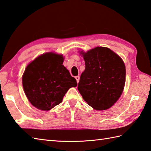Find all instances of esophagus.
I'll list each match as a JSON object with an SVG mask.
<instances>
[{"mask_svg": "<svg viewBox=\"0 0 151 151\" xmlns=\"http://www.w3.org/2000/svg\"><path fill=\"white\" fill-rule=\"evenodd\" d=\"M75 78H76V81H77V83H79V79H80V78H79V76H76L75 77Z\"/></svg>", "mask_w": 151, "mask_h": 151, "instance_id": "obj_1", "label": "esophagus"}]
</instances>
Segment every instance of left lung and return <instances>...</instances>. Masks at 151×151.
Segmentation results:
<instances>
[{
    "label": "left lung",
    "instance_id": "obj_1",
    "mask_svg": "<svg viewBox=\"0 0 151 151\" xmlns=\"http://www.w3.org/2000/svg\"><path fill=\"white\" fill-rule=\"evenodd\" d=\"M85 60V69L78 89L88 105L96 110L110 108L124 91L126 67L119 55L106 47L78 51Z\"/></svg>",
    "mask_w": 151,
    "mask_h": 151
}]
</instances>
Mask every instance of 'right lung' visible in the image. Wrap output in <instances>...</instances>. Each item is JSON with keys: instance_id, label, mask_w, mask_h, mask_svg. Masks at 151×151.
I'll return each mask as SVG.
<instances>
[{"instance_id": "right-lung-1", "label": "right lung", "mask_w": 151, "mask_h": 151, "mask_svg": "<svg viewBox=\"0 0 151 151\" xmlns=\"http://www.w3.org/2000/svg\"><path fill=\"white\" fill-rule=\"evenodd\" d=\"M62 54L47 52L27 66L22 76L27 99L36 108L50 111L60 104L68 89L78 83L63 65Z\"/></svg>"}]
</instances>
